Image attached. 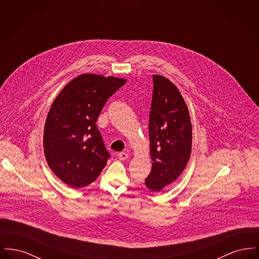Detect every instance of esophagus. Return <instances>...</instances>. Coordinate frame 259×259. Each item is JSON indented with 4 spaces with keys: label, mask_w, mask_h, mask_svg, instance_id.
Here are the masks:
<instances>
[{
    "label": "esophagus",
    "mask_w": 259,
    "mask_h": 259,
    "mask_svg": "<svg viewBox=\"0 0 259 259\" xmlns=\"http://www.w3.org/2000/svg\"><path fill=\"white\" fill-rule=\"evenodd\" d=\"M118 158L120 159V160H125V159H127L128 158V154L126 153V152H119L118 153Z\"/></svg>",
    "instance_id": "34e87169"
}]
</instances>
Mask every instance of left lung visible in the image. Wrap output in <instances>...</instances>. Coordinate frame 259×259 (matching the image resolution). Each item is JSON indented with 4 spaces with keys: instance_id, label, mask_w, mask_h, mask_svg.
Returning a JSON list of instances; mask_svg holds the SVG:
<instances>
[{
    "instance_id": "8db88e82",
    "label": "left lung",
    "mask_w": 259,
    "mask_h": 259,
    "mask_svg": "<svg viewBox=\"0 0 259 259\" xmlns=\"http://www.w3.org/2000/svg\"><path fill=\"white\" fill-rule=\"evenodd\" d=\"M149 112V142L152 161L146 185L160 191L185 170L191 153L192 128L183 96L172 82L154 74Z\"/></svg>"
}]
</instances>
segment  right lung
Segmentation results:
<instances>
[{
  "instance_id": "right-lung-1",
  "label": "right lung",
  "mask_w": 259,
  "mask_h": 259,
  "mask_svg": "<svg viewBox=\"0 0 259 259\" xmlns=\"http://www.w3.org/2000/svg\"><path fill=\"white\" fill-rule=\"evenodd\" d=\"M126 80L81 74L62 89L45 125L44 148L50 169L66 185L93 183L111 157L96 121L108 99Z\"/></svg>"
}]
</instances>
